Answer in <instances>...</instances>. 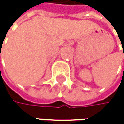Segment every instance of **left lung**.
<instances>
[{
	"mask_svg": "<svg viewBox=\"0 0 124 124\" xmlns=\"http://www.w3.org/2000/svg\"><path fill=\"white\" fill-rule=\"evenodd\" d=\"M121 45H122V44H121Z\"/></svg>",
	"mask_w": 124,
	"mask_h": 124,
	"instance_id": "1",
	"label": "left lung"
}]
</instances>
